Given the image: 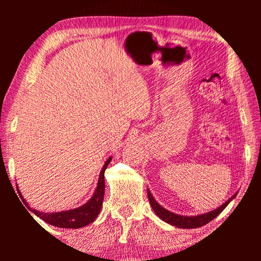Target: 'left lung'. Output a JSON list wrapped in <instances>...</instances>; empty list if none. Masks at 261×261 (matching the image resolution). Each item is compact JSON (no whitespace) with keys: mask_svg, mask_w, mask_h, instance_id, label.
<instances>
[{"mask_svg":"<svg viewBox=\"0 0 261 261\" xmlns=\"http://www.w3.org/2000/svg\"><path fill=\"white\" fill-rule=\"evenodd\" d=\"M147 196H148L149 204H151L153 211L155 212L156 215L161 220H163L167 223L171 224V226H175V227H178L182 229H192V228H199V227L205 226L206 223H208L212 220L215 219L216 216L221 213V212L226 208L229 202H230L233 198L236 197V194H233L230 199H228L223 205H221L219 208L208 212V213L200 214L197 216H183V215L175 214V213H173V212H169L168 210L163 208L161 205H159L156 200L153 198L152 193L149 190L147 191Z\"/></svg>","mask_w":261,"mask_h":261,"instance_id":"obj_1","label":"left lung"}]
</instances>
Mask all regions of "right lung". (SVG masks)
<instances>
[{
	"label": "right lung",
	"mask_w": 261,
	"mask_h": 261,
	"mask_svg": "<svg viewBox=\"0 0 261 261\" xmlns=\"http://www.w3.org/2000/svg\"><path fill=\"white\" fill-rule=\"evenodd\" d=\"M112 161V158H109L107 161L102 167L100 173V177H99V182H98V187H96L95 192L93 194V197L88 200L85 205H83L78 208L74 210H70V211H64V212H56V213H43V212H39L37 210H31L33 213L39 216L41 220L45 221V222L51 224V226L59 227V228H71V229H78L82 227H85L87 224H90L93 222V221L96 219V216L99 215L101 206H102V201H103V196H105V170L106 168L108 167L109 162ZM18 193L21 198V201L25 202L24 198L21 197V193Z\"/></svg>",
	"instance_id": "1"
}]
</instances>
